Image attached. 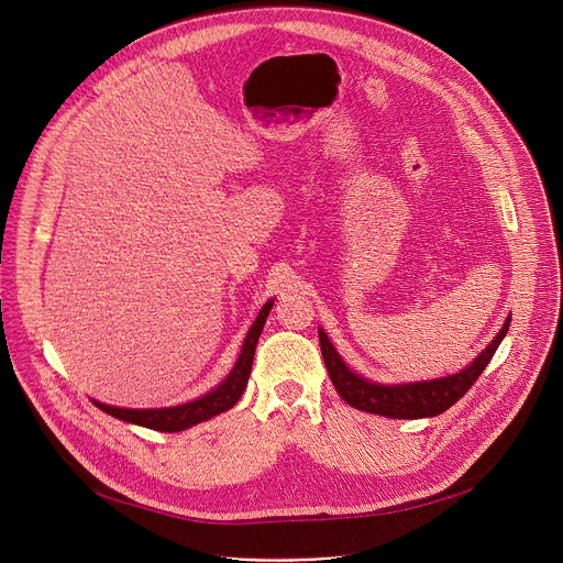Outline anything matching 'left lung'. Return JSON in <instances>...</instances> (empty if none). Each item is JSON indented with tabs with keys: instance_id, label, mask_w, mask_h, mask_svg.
I'll return each mask as SVG.
<instances>
[{
	"instance_id": "8db88e82",
	"label": "left lung",
	"mask_w": 563,
	"mask_h": 563,
	"mask_svg": "<svg viewBox=\"0 0 563 563\" xmlns=\"http://www.w3.org/2000/svg\"><path fill=\"white\" fill-rule=\"evenodd\" d=\"M508 328H510V316L504 323L501 332L495 336V341L461 372L443 378H434V380L400 383V385H383V383H374L358 376L343 363V358L330 343L328 334L320 328H318V339H320V352H323V361L330 372V378L347 406L369 415L389 417V419H426V417H437L448 408H452L456 400L476 383L481 372L486 369V365L495 356L499 343L508 334Z\"/></svg>"
}]
</instances>
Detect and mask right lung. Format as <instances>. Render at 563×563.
Masks as SVG:
<instances>
[{"label": "right lung", "mask_w": 563, "mask_h": 563, "mask_svg": "<svg viewBox=\"0 0 563 563\" xmlns=\"http://www.w3.org/2000/svg\"><path fill=\"white\" fill-rule=\"evenodd\" d=\"M274 300H267L258 313V318L254 320V325L247 332V339L243 343V350H240V356L233 365V369L229 372V376L213 387L211 391H207L205 396L189 400V404L176 406V408H155V410H131V408H115V406H107L100 404V400H93V406L100 408L102 412L133 423V426H142L148 430H157V432H183L191 426H198L202 421H209L211 417L231 410L238 398L243 396L250 374H252V363H254V352L261 339V332L265 328V320L269 316Z\"/></svg>", "instance_id": "right-lung-1"}]
</instances>
